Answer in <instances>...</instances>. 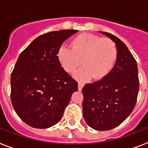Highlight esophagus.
I'll use <instances>...</instances> for the list:
<instances>
[{
	"mask_svg": "<svg viewBox=\"0 0 148 148\" xmlns=\"http://www.w3.org/2000/svg\"><path fill=\"white\" fill-rule=\"evenodd\" d=\"M84 86V83H83V82H79L78 83V90L79 91H82V88H83V87Z\"/></svg>",
	"mask_w": 148,
	"mask_h": 148,
	"instance_id": "obj_1",
	"label": "esophagus"
}]
</instances>
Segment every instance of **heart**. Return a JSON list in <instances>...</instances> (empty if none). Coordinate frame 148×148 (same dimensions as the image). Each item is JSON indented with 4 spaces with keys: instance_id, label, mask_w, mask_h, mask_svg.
<instances>
[{
    "instance_id": "obj_1",
    "label": "heart",
    "mask_w": 148,
    "mask_h": 148,
    "mask_svg": "<svg viewBox=\"0 0 148 148\" xmlns=\"http://www.w3.org/2000/svg\"><path fill=\"white\" fill-rule=\"evenodd\" d=\"M70 47L62 46L58 51V59L63 69L73 73L82 64L84 66L75 73L81 81L93 78H104L113 69L117 58V48L109 38H101L90 33L77 35L70 43Z\"/></svg>"
}]
</instances>
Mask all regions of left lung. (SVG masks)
Listing matches in <instances>:
<instances>
[{
    "label": "left lung",
    "instance_id": "obj_1",
    "mask_svg": "<svg viewBox=\"0 0 148 148\" xmlns=\"http://www.w3.org/2000/svg\"><path fill=\"white\" fill-rule=\"evenodd\" d=\"M101 33L116 43L117 59L108 75L83 87L82 106L84 119L90 127L108 130L119 126L133 110L139 80L136 61L125 43L112 34Z\"/></svg>",
    "mask_w": 148,
    "mask_h": 148
}]
</instances>
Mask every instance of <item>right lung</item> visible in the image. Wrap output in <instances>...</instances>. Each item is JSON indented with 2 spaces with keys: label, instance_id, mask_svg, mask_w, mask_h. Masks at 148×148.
<instances>
[{
  "label": "right lung",
  "instance_id": "1",
  "mask_svg": "<svg viewBox=\"0 0 148 148\" xmlns=\"http://www.w3.org/2000/svg\"><path fill=\"white\" fill-rule=\"evenodd\" d=\"M78 30L40 35L20 54L11 75V101L21 119L35 128H48L61 119L78 83L58 59L62 43Z\"/></svg>",
  "mask_w": 148,
  "mask_h": 148
}]
</instances>
